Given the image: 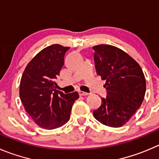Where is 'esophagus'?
<instances>
[{"label": "esophagus", "mask_w": 159, "mask_h": 159, "mask_svg": "<svg viewBox=\"0 0 159 159\" xmlns=\"http://www.w3.org/2000/svg\"><path fill=\"white\" fill-rule=\"evenodd\" d=\"M79 94H80V96H87V95H89V93L84 91H79Z\"/></svg>", "instance_id": "1"}]
</instances>
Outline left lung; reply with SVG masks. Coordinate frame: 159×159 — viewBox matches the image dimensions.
<instances>
[{
  "label": "left lung",
  "mask_w": 159,
  "mask_h": 159,
  "mask_svg": "<svg viewBox=\"0 0 159 159\" xmlns=\"http://www.w3.org/2000/svg\"><path fill=\"white\" fill-rule=\"evenodd\" d=\"M97 74L106 80V98L93 111L95 119L111 127H121L140 107L146 91V80L140 65L115 46L93 47Z\"/></svg>",
  "instance_id": "1"
}]
</instances>
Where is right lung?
Returning a JSON list of instances; mask_svg holds the SVG:
<instances>
[{
  "label": "right lung",
  "instance_id": "add662e5",
  "mask_svg": "<svg viewBox=\"0 0 159 159\" xmlns=\"http://www.w3.org/2000/svg\"><path fill=\"white\" fill-rule=\"evenodd\" d=\"M69 47L52 44L43 48L28 63L22 75L19 97L25 111L37 126L53 129L70 119L77 92L65 94L56 90L54 80L64 65Z\"/></svg>",
  "mask_w": 159,
  "mask_h": 159
}]
</instances>
